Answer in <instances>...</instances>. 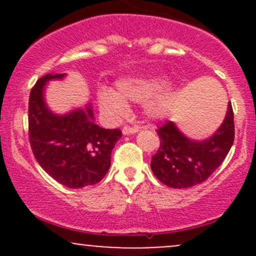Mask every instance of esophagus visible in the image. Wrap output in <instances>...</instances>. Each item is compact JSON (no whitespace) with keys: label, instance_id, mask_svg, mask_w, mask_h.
<instances>
[{"label":"esophagus","instance_id":"obj_1","mask_svg":"<svg viewBox=\"0 0 256 256\" xmlns=\"http://www.w3.org/2000/svg\"><path fill=\"white\" fill-rule=\"evenodd\" d=\"M138 131H140V126H125V128H122V134H136Z\"/></svg>","mask_w":256,"mask_h":256}]
</instances>
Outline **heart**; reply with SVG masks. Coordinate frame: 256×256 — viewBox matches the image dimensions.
<instances>
[{
  "label": "heart",
  "instance_id": "obj_1",
  "mask_svg": "<svg viewBox=\"0 0 256 256\" xmlns=\"http://www.w3.org/2000/svg\"><path fill=\"white\" fill-rule=\"evenodd\" d=\"M176 98V86L166 83L165 76L150 73L142 77L125 78L116 83V92L104 89L98 94L101 110L118 118L128 112L124 100L144 101V110L152 119H161L168 114Z\"/></svg>",
  "mask_w": 256,
  "mask_h": 256
}]
</instances>
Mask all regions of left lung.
Masks as SVG:
<instances>
[{
	"label": "left lung",
	"instance_id": "1",
	"mask_svg": "<svg viewBox=\"0 0 256 256\" xmlns=\"http://www.w3.org/2000/svg\"><path fill=\"white\" fill-rule=\"evenodd\" d=\"M156 132L160 146L150 164L155 177L173 189L198 185L222 165L234 144V124L231 102L228 104L222 126L207 140H190L173 122H166Z\"/></svg>",
	"mask_w": 256,
	"mask_h": 256
}]
</instances>
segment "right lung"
Instances as JSON below:
<instances>
[{
  "mask_svg": "<svg viewBox=\"0 0 256 256\" xmlns=\"http://www.w3.org/2000/svg\"><path fill=\"white\" fill-rule=\"evenodd\" d=\"M61 74L37 80L28 100V137L40 166L60 184L80 189L98 183L110 167V155L122 137L119 128H102L94 122L92 107L52 113L44 100V86Z\"/></svg>",
  "mask_w": 256,
  "mask_h": 256,
  "instance_id": "obj_1",
  "label": "right lung"
}]
</instances>
